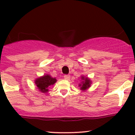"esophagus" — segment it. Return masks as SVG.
<instances>
[{
    "mask_svg": "<svg viewBox=\"0 0 135 135\" xmlns=\"http://www.w3.org/2000/svg\"><path fill=\"white\" fill-rule=\"evenodd\" d=\"M70 78V76L69 75V74H66V75H65L64 76V78L65 79V80H69Z\"/></svg>",
    "mask_w": 135,
    "mask_h": 135,
    "instance_id": "obj_1",
    "label": "esophagus"
}]
</instances>
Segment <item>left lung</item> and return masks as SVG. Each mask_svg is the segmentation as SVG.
Returning a JSON list of instances; mask_svg holds the SVG:
<instances>
[{
	"mask_svg": "<svg viewBox=\"0 0 135 135\" xmlns=\"http://www.w3.org/2000/svg\"><path fill=\"white\" fill-rule=\"evenodd\" d=\"M81 79L82 81L81 84H79V86L80 87V89L81 91H85L90 87L91 81L88 77H84V76H81Z\"/></svg>",
	"mask_w": 135,
	"mask_h": 135,
	"instance_id": "obj_1",
	"label": "left lung"
}]
</instances>
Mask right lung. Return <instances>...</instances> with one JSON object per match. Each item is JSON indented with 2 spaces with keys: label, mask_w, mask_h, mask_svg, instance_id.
I'll return each instance as SVG.
<instances>
[{
  "label": "right lung",
  "mask_w": 135,
  "mask_h": 135,
  "mask_svg": "<svg viewBox=\"0 0 135 135\" xmlns=\"http://www.w3.org/2000/svg\"><path fill=\"white\" fill-rule=\"evenodd\" d=\"M57 81L56 78H52L50 75L46 74L40 78H38L35 80V84L37 86L38 89L42 93H46L48 91V87L52 85Z\"/></svg>",
  "instance_id": "obj_1"
}]
</instances>
